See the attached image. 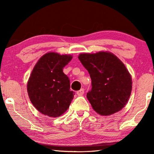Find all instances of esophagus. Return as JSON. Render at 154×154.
Segmentation results:
<instances>
[{
    "instance_id": "esophagus-1",
    "label": "esophagus",
    "mask_w": 154,
    "mask_h": 154,
    "mask_svg": "<svg viewBox=\"0 0 154 154\" xmlns=\"http://www.w3.org/2000/svg\"><path fill=\"white\" fill-rule=\"evenodd\" d=\"M84 92H85V90H84L83 88H82V89L79 90V91H77V94L79 96H82L84 94Z\"/></svg>"
}]
</instances>
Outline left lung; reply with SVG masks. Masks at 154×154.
<instances>
[{
  "mask_svg": "<svg viewBox=\"0 0 154 154\" xmlns=\"http://www.w3.org/2000/svg\"><path fill=\"white\" fill-rule=\"evenodd\" d=\"M79 59L92 80L87 98L94 110L102 116L121 110L132 90L131 76L123 63L106 52L81 54Z\"/></svg>",
  "mask_w": 154,
  "mask_h": 154,
  "instance_id": "obj_1",
  "label": "left lung"
}]
</instances>
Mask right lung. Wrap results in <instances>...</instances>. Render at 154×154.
<instances>
[{
    "mask_svg": "<svg viewBox=\"0 0 154 154\" xmlns=\"http://www.w3.org/2000/svg\"><path fill=\"white\" fill-rule=\"evenodd\" d=\"M71 55L49 52L42 57L33 68L27 83L31 103L38 111L50 117H58L69 107L75 92L63 69Z\"/></svg>",
    "mask_w": 154,
    "mask_h": 154,
    "instance_id": "right-lung-1",
    "label": "right lung"
}]
</instances>
